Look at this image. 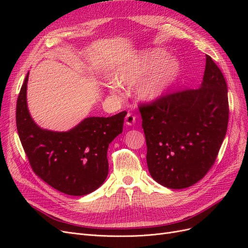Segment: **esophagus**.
<instances>
[{
    "label": "esophagus",
    "instance_id": "esophagus-1",
    "mask_svg": "<svg viewBox=\"0 0 248 248\" xmlns=\"http://www.w3.org/2000/svg\"><path fill=\"white\" fill-rule=\"evenodd\" d=\"M136 119H137L136 116H134L133 114H131V112H127L126 118H125L126 125H128V126L133 125L134 123H136Z\"/></svg>",
    "mask_w": 248,
    "mask_h": 248
}]
</instances>
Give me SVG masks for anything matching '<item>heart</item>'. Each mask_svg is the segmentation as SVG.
<instances>
[{
    "label": "heart",
    "mask_w": 248,
    "mask_h": 248,
    "mask_svg": "<svg viewBox=\"0 0 248 248\" xmlns=\"http://www.w3.org/2000/svg\"><path fill=\"white\" fill-rule=\"evenodd\" d=\"M181 71V65L176 59H168V54L154 49L142 52L132 62L122 67L117 74L119 84L133 86L139 82L138 94L142 100L154 101L166 94L175 84ZM118 85L110 89L117 91Z\"/></svg>",
    "instance_id": "b5f03b06"
}]
</instances>
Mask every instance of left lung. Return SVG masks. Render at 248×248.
I'll use <instances>...</instances> for the list:
<instances>
[{"label":"left lung","mask_w":248,"mask_h":248,"mask_svg":"<svg viewBox=\"0 0 248 248\" xmlns=\"http://www.w3.org/2000/svg\"><path fill=\"white\" fill-rule=\"evenodd\" d=\"M147 164L157 183L182 189L199 182L214 164L229 122L228 86L206 55L200 88L167 94L140 107Z\"/></svg>","instance_id":"left-lung-1"}]
</instances>
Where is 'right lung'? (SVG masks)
I'll list each match as a JSON object with an SVG mask.
<instances>
[{"label": "right lung", "instance_id": "1", "mask_svg": "<svg viewBox=\"0 0 248 248\" xmlns=\"http://www.w3.org/2000/svg\"><path fill=\"white\" fill-rule=\"evenodd\" d=\"M29 73L16 103V127L35 174L55 189L69 196H85L103 184L108 174V145L123 130L126 111L103 118L90 117L65 131L42 129L27 106Z\"/></svg>", "mask_w": 248, "mask_h": 248}]
</instances>
